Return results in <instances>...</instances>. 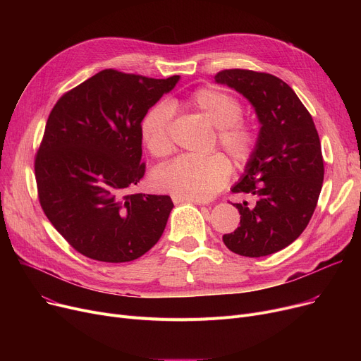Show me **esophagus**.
<instances>
[{"label": "esophagus", "instance_id": "34e87169", "mask_svg": "<svg viewBox=\"0 0 361 361\" xmlns=\"http://www.w3.org/2000/svg\"><path fill=\"white\" fill-rule=\"evenodd\" d=\"M173 202L174 203H185V202H192V203H196V204H203L204 202L203 200H196V199H185V197H180V196H174L173 195Z\"/></svg>", "mask_w": 361, "mask_h": 361}]
</instances>
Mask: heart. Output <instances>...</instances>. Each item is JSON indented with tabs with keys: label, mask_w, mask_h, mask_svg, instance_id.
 <instances>
[{
	"label": "heart",
	"mask_w": 361,
	"mask_h": 361,
	"mask_svg": "<svg viewBox=\"0 0 361 361\" xmlns=\"http://www.w3.org/2000/svg\"><path fill=\"white\" fill-rule=\"evenodd\" d=\"M184 105L199 112L216 127L218 145L226 152L237 166L247 165L259 143L255 126L243 120L241 102L216 87H199L184 101ZM173 108L165 102L152 105L142 117L140 137L155 158H165L173 152L171 140ZM231 176V165L224 155L181 157L159 166L152 181L158 190L174 196L207 200L218 193Z\"/></svg>",
	"instance_id": "b5f03b06"
}]
</instances>
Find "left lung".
I'll return each instance as SVG.
<instances>
[{
  "label": "left lung",
  "mask_w": 361,
  "mask_h": 361,
  "mask_svg": "<svg viewBox=\"0 0 361 361\" xmlns=\"http://www.w3.org/2000/svg\"><path fill=\"white\" fill-rule=\"evenodd\" d=\"M215 80L247 98L260 121L257 149L233 187V193L256 196V203H234L240 226L222 240L240 256H268L286 249L310 222L325 174L320 139L310 112L276 75L231 68Z\"/></svg>",
  "instance_id": "8db88e82"
}]
</instances>
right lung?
<instances>
[{
	"label": "right lung",
	"instance_id": "add662e5",
	"mask_svg": "<svg viewBox=\"0 0 361 361\" xmlns=\"http://www.w3.org/2000/svg\"><path fill=\"white\" fill-rule=\"evenodd\" d=\"M178 79L106 68L54 105L35 157L37 197L75 252L123 263L143 256L161 238L173 200L128 190L146 171L142 117Z\"/></svg>",
	"mask_w": 361,
	"mask_h": 361
}]
</instances>
